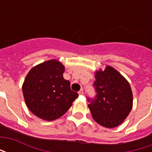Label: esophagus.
I'll return each mask as SVG.
<instances>
[{"mask_svg":"<svg viewBox=\"0 0 152 152\" xmlns=\"http://www.w3.org/2000/svg\"><path fill=\"white\" fill-rule=\"evenodd\" d=\"M78 94H79L80 95H83V94H84V89H80L79 92H78Z\"/></svg>","mask_w":152,"mask_h":152,"instance_id":"34e87169","label":"esophagus"}]
</instances>
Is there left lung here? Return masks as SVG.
<instances>
[{
  "label": "left lung",
  "instance_id": "1",
  "mask_svg": "<svg viewBox=\"0 0 152 152\" xmlns=\"http://www.w3.org/2000/svg\"><path fill=\"white\" fill-rule=\"evenodd\" d=\"M94 87L96 94L87 98L94 120L106 128L121 124L133 106V94L126 80L112 66L96 72Z\"/></svg>",
  "mask_w": 152,
  "mask_h": 152
}]
</instances>
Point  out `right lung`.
<instances>
[{"mask_svg": "<svg viewBox=\"0 0 152 152\" xmlns=\"http://www.w3.org/2000/svg\"><path fill=\"white\" fill-rule=\"evenodd\" d=\"M64 66L57 60L40 63L30 70L23 85L28 109L45 121L56 120L65 114L78 94L63 78Z\"/></svg>", "mask_w": 152, "mask_h": 152, "instance_id": "obj_1", "label": "right lung"}]
</instances>
